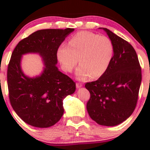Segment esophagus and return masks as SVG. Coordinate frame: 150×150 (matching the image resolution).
<instances>
[{"instance_id": "obj_1", "label": "esophagus", "mask_w": 150, "mask_h": 150, "mask_svg": "<svg viewBox=\"0 0 150 150\" xmlns=\"http://www.w3.org/2000/svg\"><path fill=\"white\" fill-rule=\"evenodd\" d=\"M76 88H80V87L83 86V84L81 83H76Z\"/></svg>"}]
</instances>
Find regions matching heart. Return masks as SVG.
Wrapping results in <instances>:
<instances>
[{
    "label": "heart",
    "instance_id": "b5f03b06",
    "mask_svg": "<svg viewBox=\"0 0 150 150\" xmlns=\"http://www.w3.org/2000/svg\"><path fill=\"white\" fill-rule=\"evenodd\" d=\"M114 55L112 40L106 36L89 31H80L73 35L68 46L62 44L57 51V58L65 72H71L78 63L76 71L79 79L91 75L97 78L102 76L109 67Z\"/></svg>",
    "mask_w": 150,
    "mask_h": 150
}]
</instances>
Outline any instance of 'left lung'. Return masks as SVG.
Masks as SVG:
<instances>
[{"label":"left lung","mask_w":150,"mask_h":150,"mask_svg":"<svg viewBox=\"0 0 150 150\" xmlns=\"http://www.w3.org/2000/svg\"><path fill=\"white\" fill-rule=\"evenodd\" d=\"M114 46L109 67L98 80L86 83L89 91L87 111L91 120L104 126H114L126 120L134 110L142 74L137 55L128 41L103 28Z\"/></svg>","instance_id":"1"}]
</instances>
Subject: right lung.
<instances>
[{
    "instance_id": "right-lung-1",
    "label": "right lung",
    "mask_w": 150,
    "mask_h": 150,
    "mask_svg": "<svg viewBox=\"0 0 150 150\" xmlns=\"http://www.w3.org/2000/svg\"><path fill=\"white\" fill-rule=\"evenodd\" d=\"M74 30H37L19 41L13 50L7 68L9 98L16 114L30 125L48 128L58 122L64 113V99L76 90L75 82L55 66L58 49ZM28 52L43 57L46 67L38 78H28L21 70V57Z\"/></svg>"
}]
</instances>
